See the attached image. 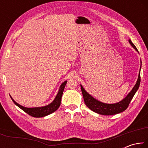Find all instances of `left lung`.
<instances>
[{
    "instance_id": "obj_1",
    "label": "left lung",
    "mask_w": 148,
    "mask_h": 148,
    "mask_svg": "<svg viewBox=\"0 0 148 148\" xmlns=\"http://www.w3.org/2000/svg\"><path fill=\"white\" fill-rule=\"evenodd\" d=\"M129 43L131 44V46L138 51V49L136 46H134L131 40H129ZM140 68H141V66H140ZM140 84V74H139L138 78L137 79L136 84H135V86L131 90V91L129 92V95L124 99H123L121 101L116 104H105L97 101V100L91 97L89 93H87L86 90L84 89V87H82V85L81 90L82 92V95H83L85 103H86V105L89 109H91L92 111L96 112L97 114L105 115V116H111V115L121 113V112L125 111L128 108L129 103L131 102L134 94L136 93L138 89Z\"/></svg>"
}]
</instances>
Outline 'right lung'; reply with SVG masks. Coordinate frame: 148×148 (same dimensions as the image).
<instances>
[{"mask_svg": "<svg viewBox=\"0 0 148 148\" xmlns=\"http://www.w3.org/2000/svg\"><path fill=\"white\" fill-rule=\"evenodd\" d=\"M66 82L67 81H65L61 85V87H60L59 88V91L58 92V93H57L56 97L55 98L54 101L52 102L51 104L47 105V106L38 108H26L17 104L16 101H14L12 98V99L15 104H16L17 106L20 108L21 110H23L25 112H26L27 114H28L30 116L34 117H44L50 114H52L53 112L56 111V110L59 108L60 105H61L62 95V93H63V91L64 89V87L66 86Z\"/></svg>", "mask_w": 148, "mask_h": 148, "instance_id": "add662e5", "label": "right lung"}]
</instances>
